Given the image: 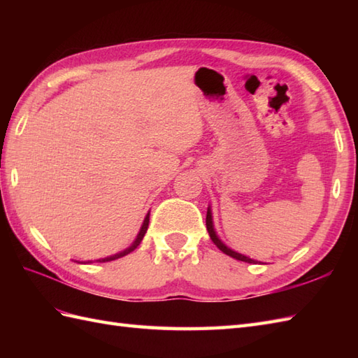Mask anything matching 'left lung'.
I'll return each mask as SVG.
<instances>
[{"label":"left lung","mask_w":358,"mask_h":358,"mask_svg":"<svg viewBox=\"0 0 358 358\" xmlns=\"http://www.w3.org/2000/svg\"><path fill=\"white\" fill-rule=\"evenodd\" d=\"M206 227H208V232H209V235H210V240L214 241L215 245H217V248H218L220 250H223V252H224L226 255H229V257L235 258V260H240V262L255 263V262L252 260V258L245 257V255H241V254H238V252H234L232 249H229V248L223 245L222 240H220V238L217 237V234H215V231H214V224H212V214H210V209H208V215H206Z\"/></svg>","instance_id":"obj_1"}]
</instances>
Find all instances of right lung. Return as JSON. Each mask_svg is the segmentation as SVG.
I'll return each mask as SVG.
<instances>
[{
  "label": "right lung",
  "instance_id": "1",
  "mask_svg": "<svg viewBox=\"0 0 358 358\" xmlns=\"http://www.w3.org/2000/svg\"><path fill=\"white\" fill-rule=\"evenodd\" d=\"M148 226H149V214L146 215V218H144V223H143V226H141L138 237H136V240L134 241V245H132L131 248H127L126 250H123V252H120V254H117V255H112V257H108V258H103V260H98V262H110V260H115V258L124 257V255H127L129 252H132V250H134V249H136V246H138L140 243H141V240H143V237H144V234H146V231H148Z\"/></svg>",
  "mask_w": 358,
  "mask_h": 358
}]
</instances>
